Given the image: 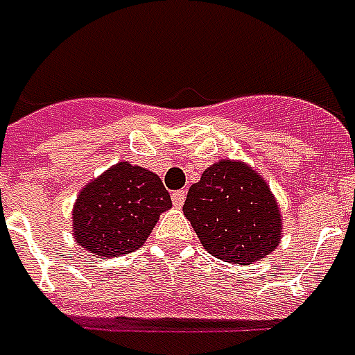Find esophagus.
I'll list each match as a JSON object with an SVG mask.
<instances>
[{
	"instance_id": "1",
	"label": "esophagus",
	"mask_w": 355,
	"mask_h": 355,
	"mask_svg": "<svg viewBox=\"0 0 355 355\" xmlns=\"http://www.w3.org/2000/svg\"><path fill=\"white\" fill-rule=\"evenodd\" d=\"M173 204L177 206V208H180L182 204H184V200H187V192L184 190H177V192H173Z\"/></svg>"
}]
</instances>
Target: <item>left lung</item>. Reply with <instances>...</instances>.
<instances>
[{"instance_id":"left-lung-1","label":"left lung","mask_w":355,"mask_h":355,"mask_svg":"<svg viewBox=\"0 0 355 355\" xmlns=\"http://www.w3.org/2000/svg\"><path fill=\"white\" fill-rule=\"evenodd\" d=\"M184 218L202 247L229 264H252L276 250L284 235L282 211L259 171L221 159L188 190Z\"/></svg>"}]
</instances>
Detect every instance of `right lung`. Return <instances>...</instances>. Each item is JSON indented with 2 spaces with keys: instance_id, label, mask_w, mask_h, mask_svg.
I'll list each match as a JSON object with an SVG mask.
<instances>
[{
  "instance_id": "right-lung-1",
  "label": "right lung",
  "mask_w": 355,
  "mask_h": 355,
  "mask_svg": "<svg viewBox=\"0 0 355 355\" xmlns=\"http://www.w3.org/2000/svg\"><path fill=\"white\" fill-rule=\"evenodd\" d=\"M171 206L155 173L122 161L81 188L71 211L73 239L93 257H124L144 247Z\"/></svg>"
}]
</instances>
